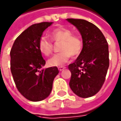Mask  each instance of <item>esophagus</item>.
<instances>
[{
    "label": "esophagus",
    "instance_id": "1",
    "mask_svg": "<svg viewBox=\"0 0 121 121\" xmlns=\"http://www.w3.org/2000/svg\"><path fill=\"white\" fill-rule=\"evenodd\" d=\"M65 68V67H64V66H60V67H58V69L60 71H62V70H64Z\"/></svg>",
    "mask_w": 121,
    "mask_h": 121
}]
</instances>
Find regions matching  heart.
<instances>
[{"label":"heart","mask_w":121,"mask_h":121,"mask_svg":"<svg viewBox=\"0 0 121 121\" xmlns=\"http://www.w3.org/2000/svg\"><path fill=\"white\" fill-rule=\"evenodd\" d=\"M54 42H61L60 52L54 54L48 61L51 66H61L71 56L80 54L83 48V40L79 35L73 34L69 28L59 27L52 30L49 34ZM38 49L44 56H49L53 50V43L46 36H42L38 42Z\"/></svg>","instance_id":"1"}]
</instances>
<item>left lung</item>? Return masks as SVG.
I'll return each instance as SVG.
<instances>
[{
  "instance_id": "8db88e82",
  "label": "left lung",
  "mask_w": 121,
  "mask_h": 121,
  "mask_svg": "<svg viewBox=\"0 0 121 121\" xmlns=\"http://www.w3.org/2000/svg\"><path fill=\"white\" fill-rule=\"evenodd\" d=\"M81 33L83 49L69 65V86L75 94L87 98L97 93L105 81L109 66V46L101 31L95 24L82 19L67 18Z\"/></svg>"
}]
</instances>
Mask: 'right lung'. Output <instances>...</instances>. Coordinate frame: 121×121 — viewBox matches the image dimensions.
<instances>
[{
  "label": "right lung",
  "instance_id": "1",
  "mask_svg": "<svg viewBox=\"0 0 121 121\" xmlns=\"http://www.w3.org/2000/svg\"><path fill=\"white\" fill-rule=\"evenodd\" d=\"M52 22L35 24L17 37L10 50V70L18 91L27 99L40 101L48 97L53 81L58 74L57 67H42L46 61L38 49L43 32Z\"/></svg>",
  "mask_w": 121,
  "mask_h": 121
}]
</instances>
